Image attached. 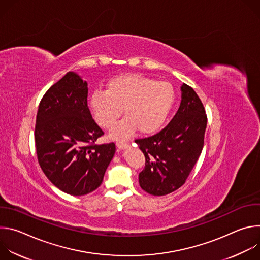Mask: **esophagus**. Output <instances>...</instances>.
<instances>
[{
    "label": "esophagus",
    "instance_id": "obj_1",
    "mask_svg": "<svg viewBox=\"0 0 260 260\" xmlns=\"http://www.w3.org/2000/svg\"><path fill=\"white\" fill-rule=\"evenodd\" d=\"M116 146H117V148H119V149L123 150V149H126V148L129 147V144H127V143H125V142L119 141V142L116 143Z\"/></svg>",
    "mask_w": 260,
    "mask_h": 260
}]
</instances>
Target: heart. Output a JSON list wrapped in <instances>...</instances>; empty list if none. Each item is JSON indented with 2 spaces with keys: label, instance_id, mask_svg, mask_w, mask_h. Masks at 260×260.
I'll list each match as a JSON object with an SVG mask.
<instances>
[{
  "label": "heart",
  "instance_id": "1",
  "mask_svg": "<svg viewBox=\"0 0 260 260\" xmlns=\"http://www.w3.org/2000/svg\"><path fill=\"white\" fill-rule=\"evenodd\" d=\"M176 101L173 85L141 74H123L110 79L106 91L96 90L89 98V109L95 122L111 128L123 112L126 115L110 132V137L123 140L138 128L142 134L158 131Z\"/></svg>",
  "mask_w": 260,
  "mask_h": 260
}]
</instances>
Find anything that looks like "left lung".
<instances>
[{
  "label": "left lung",
  "instance_id": "8db88e82",
  "mask_svg": "<svg viewBox=\"0 0 260 260\" xmlns=\"http://www.w3.org/2000/svg\"><path fill=\"white\" fill-rule=\"evenodd\" d=\"M207 115L197 92L181 86V103L170 123L154 136L135 142L145 155L140 186L152 196H166L186 181L204 147Z\"/></svg>",
  "mask_w": 260,
  "mask_h": 260
}]
</instances>
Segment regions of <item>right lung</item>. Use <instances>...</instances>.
I'll return each instance as SVG.
<instances>
[{
  "instance_id": "1",
  "label": "right lung",
  "mask_w": 260,
  "mask_h": 260,
  "mask_svg": "<svg viewBox=\"0 0 260 260\" xmlns=\"http://www.w3.org/2000/svg\"><path fill=\"white\" fill-rule=\"evenodd\" d=\"M87 82L68 72L42 98L35 127L39 165L49 181L71 196L95 190L112 160L114 143L96 145L104 132L87 106Z\"/></svg>"
}]
</instances>
